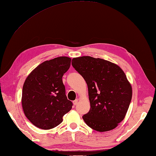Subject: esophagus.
Masks as SVG:
<instances>
[{
    "mask_svg": "<svg viewBox=\"0 0 156 156\" xmlns=\"http://www.w3.org/2000/svg\"><path fill=\"white\" fill-rule=\"evenodd\" d=\"M78 100L76 99V100H74L73 101V104H74V106H76V105L77 104H78Z\"/></svg>",
    "mask_w": 156,
    "mask_h": 156,
    "instance_id": "1",
    "label": "esophagus"
}]
</instances>
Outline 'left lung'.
I'll use <instances>...</instances> for the list:
<instances>
[{
	"label": "left lung",
	"mask_w": 156,
	"mask_h": 156,
	"mask_svg": "<svg viewBox=\"0 0 156 156\" xmlns=\"http://www.w3.org/2000/svg\"><path fill=\"white\" fill-rule=\"evenodd\" d=\"M72 65L88 85L90 110L82 116L86 124L100 132L116 128L132 96L124 71L111 62L91 56L74 58Z\"/></svg>",
	"instance_id": "left-lung-1"
}]
</instances>
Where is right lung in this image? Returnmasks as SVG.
<instances>
[{
  "label": "right lung",
  "instance_id": "add662e5",
  "mask_svg": "<svg viewBox=\"0 0 156 156\" xmlns=\"http://www.w3.org/2000/svg\"><path fill=\"white\" fill-rule=\"evenodd\" d=\"M70 63L71 58L66 56L45 61L32 70L25 80L22 94L23 111L37 128H55L72 109L73 104L67 98L62 79Z\"/></svg>",
  "mask_w": 156,
  "mask_h": 156
}]
</instances>
